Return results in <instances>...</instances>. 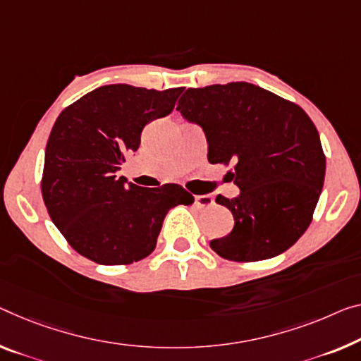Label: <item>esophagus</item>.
Instances as JSON below:
<instances>
[{
  "label": "esophagus",
  "mask_w": 361,
  "mask_h": 361,
  "mask_svg": "<svg viewBox=\"0 0 361 361\" xmlns=\"http://www.w3.org/2000/svg\"><path fill=\"white\" fill-rule=\"evenodd\" d=\"M195 204L198 208H209L214 204V198L212 195H195Z\"/></svg>",
  "instance_id": "esophagus-1"
}]
</instances>
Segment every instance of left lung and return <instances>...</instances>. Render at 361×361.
<instances>
[{
  "label": "left lung",
  "instance_id": "8db88e82",
  "mask_svg": "<svg viewBox=\"0 0 361 361\" xmlns=\"http://www.w3.org/2000/svg\"><path fill=\"white\" fill-rule=\"evenodd\" d=\"M177 111L203 127L208 161L227 171L240 188L216 197L234 216V229L209 247L229 262L252 263L290 248L313 219L324 184L319 134L298 104L248 84L188 88Z\"/></svg>",
  "mask_w": 361,
  "mask_h": 361
}]
</instances>
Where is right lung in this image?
Wrapping results in <instances>:
<instances>
[{"mask_svg":"<svg viewBox=\"0 0 361 361\" xmlns=\"http://www.w3.org/2000/svg\"><path fill=\"white\" fill-rule=\"evenodd\" d=\"M182 92L103 85L61 111L47 143L42 195L82 257L108 266L140 262L157 247L166 213L193 203L182 185L147 188L116 177L138 149L143 127L168 116Z\"/></svg>","mask_w":361,"mask_h":361,"instance_id":"obj_1","label":"right lung"}]
</instances>
